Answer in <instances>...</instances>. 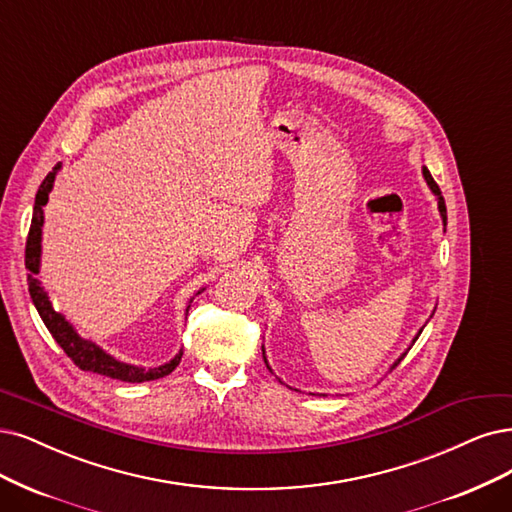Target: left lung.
Returning <instances> with one entry per match:
<instances>
[{
  "label": "left lung",
  "mask_w": 512,
  "mask_h": 512,
  "mask_svg": "<svg viewBox=\"0 0 512 512\" xmlns=\"http://www.w3.org/2000/svg\"><path fill=\"white\" fill-rule=\"evenodd\" d=\"M422 173H424V179H426L428 187L432 189V194H434V196H437V200H439V213H441V217H443V223L447 225V208H445V200H443V194H441V189H439L437 181H434V179H432V175H430V170H428L426 166L422 168ZM420 333H422V329L418 331V335H415V339H418V337H420ZM415 339H413V342H411V346L415 344ZM411 346H409L407 350H411ZM405 354H407V352H405ZM405 354H403V356H399V358H396V361H394V365L390 367V371H392L394 367H399V363L403 361V358H405ZM263 361H266V356H263ZM266 365H268V361H266ZM268 369H270V365H268ZM270 371H272V369H270Z\"/></svg>",
  "instance_id": "obj_1"
}]
</instances>
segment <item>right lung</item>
I'll list each match as a JSON object with an SVG mask.
<instances>
[{"mask_svg":"<svg viewBox=\"0 0 512 512\" xmlns=\"http://www.w3.org/2000/svg\"><path fill=\"white\" fill-rule=\"evenodd\" d=\"M61 170V162L56 164L46 179L42 181L40 189L35 194V206H33V217H31V227H29V236H27V246H25V268L29 270L27 276V285H29V295L33 299L35 310L40 312L46 329L52 333L65 354L75 363V367H80L82 371H92L99 375L113 377V380L120 382H130V384H141V382H151V380H160V377L168 375L170 371H175V367L181 363L183 352H179L173 361H168L156 369H143L118 361L111 354H107L103 348L97 344L88 342V339L80 337L78 331L73 329L69 320H65L63 314L56 312L50 304L48 293L44 291L40 278V257H42V225H44V206L48 202V194L52 192L54 177ZM200 293V291H198Z\"/></svg>","mask_w":512,"mask_h":512,"instance_id":"obj_1","label":"right lung"}]
</instances>
